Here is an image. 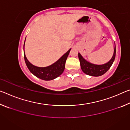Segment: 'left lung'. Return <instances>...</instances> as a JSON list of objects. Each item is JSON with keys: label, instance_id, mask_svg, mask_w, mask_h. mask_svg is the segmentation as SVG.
Wrapping results in <instances>:
<instances>
[{"label": "left lung", "instance_id": "1", "mask_svg": "<svg viewBox=\"0 0 130 130\" xmlns=\"http://www.w3.org/2000/svg\"><path fill=\"white\" fill-rule=\"evenodd\" d=\"M115 55L116 46H115L113 55L111 60L105 64L100 65L92 64L91 63L88 62L85 59L83 58V57L81 56L80 53H78V58L80 60L81 69H82L84 73L88 74V75L97 77L103 75L108 71V70L112 65L114 60L115 58Z\"/></svg>", "mask_w": 130, "mask_h": 130}]
</instances>
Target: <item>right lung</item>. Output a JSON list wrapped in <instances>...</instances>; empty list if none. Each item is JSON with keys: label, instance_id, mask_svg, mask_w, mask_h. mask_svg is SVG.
Listing matches in <instances>:
<instances>
[{"label": "right lung", "instance_id": "add662e5", "mask_svg": "<svg viewBox=\"0 0 130 130\" xmlns=\"http://www.w3.org/2000/svg\"><path fill=\"white\" fill-rule=\"evenodd\" d=\"M24 46H25V43H24ZM70 50L71 49H70L65 54H63L57 62L52 65L45 68L37 67L32 65L27 60L25 54V52H24V58H25L26 64L31 73L42 80L46 81L52 80L60 76L63 73L65 69L66 60L68 58Z\"/></svg>", "mask_w": 130, "mask_h": 130}]
</instances>
